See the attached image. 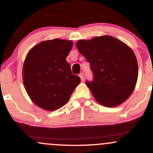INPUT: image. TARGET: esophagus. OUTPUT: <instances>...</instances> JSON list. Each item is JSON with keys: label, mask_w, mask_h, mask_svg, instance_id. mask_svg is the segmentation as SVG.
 Wrapping results in <instances>:
<instances>
[{"label": "esophagus", "mask_w": 153, "mask_h": 153, "mask_svg": "<svg viewBox=\"0 0 153 153\" xmlns=\"http://www.w3.org/2000/svg\"><path fill=\"white\" fill-rule=\"evenodd\" d=\"M79 76H80V79H81V81H82V82L84 81V75H83V73H80V75H79Z\"/></svg>", "instance_id": "34e87169"}]
</instances>
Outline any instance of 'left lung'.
<instances>
[{"mask_svg": "<svg viewBox=\"0 0 153 153\" xmlns=\"http://www.w3.org/2000/svg\"><path fill=\"white\" fill-rule=\"evenodd\" d=\"M76 46L90 63L94 80L85 81V84L95 100L107 107L128 100L138 78L137 60L131 48L109 36L80 40Z\"/></svg>", "mask_w": 153, "mask_h": 153, "instance_id": "8db88e82", "label": "left lung"}]
</instances>
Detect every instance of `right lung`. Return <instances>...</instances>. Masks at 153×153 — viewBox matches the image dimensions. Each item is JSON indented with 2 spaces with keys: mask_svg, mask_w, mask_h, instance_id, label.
<instances>
[{
  "mask_svg": "<svg viewBox=\"0 0 153 153\" xmlns=\"http://www.w3.org/2000/svg\"><path fill=\"white\" fill-rule=\"evenodd\" d=\"M72 47L71 41L56 38L38 43L27 54L22 70L25 90L43 110L61 108L80 83L66 61Z\"/></svg>",
  "mask_w": 153,
  "mask_h": 153,
  "instance_id": "add662e5",
  "label": "right lung"
}]
</instances>
